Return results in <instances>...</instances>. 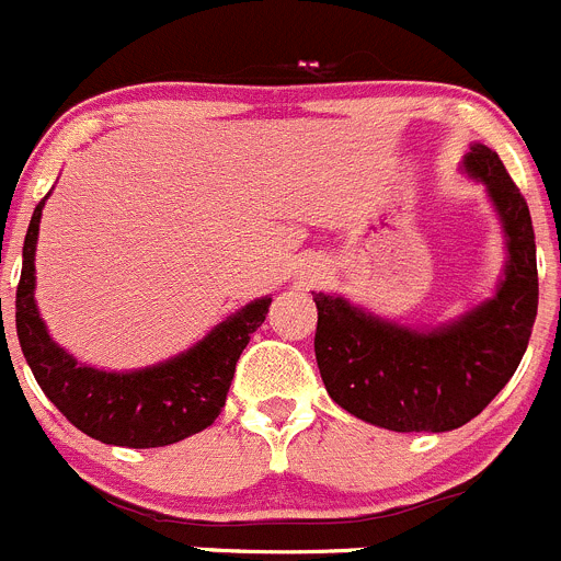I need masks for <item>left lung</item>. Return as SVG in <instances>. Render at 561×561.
I'll return each mask as SVG.
<instances>
[{"mask_svg": "<svg viewBox=\"0 0 561 561\" xmlns=\"http://www.w3.org/2000/svg\"><path fill=\"white\" fill-rule=\"evenodd\" d=\"M466 170L484 181L506 231L510 264L493 300L449 328L419 333L364 313L341 297L317 302L319 375L330 399L393 432H449L477 419L515 375L537 317V253L529 206L488 146Z\"/></svg>", "mask_w": 561, "mask_h": 561, "instance_id": "obj_1", "label": "left lung"}]
</instances>
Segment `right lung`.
Returning a JSON list of instances; mask_svg holds the SVG:
<instances>
[{"label":"right lung","instance_id":"add662e5","mask_svg":"<svg viewBox=\"0 0 561 561\" xmlns=\"http://www.w3.org/2000/svg\"><path fill=\"white\" fill-rule=\"evenodd\" d=\"M46 197L32 211L24 266L15 289V333L37 386L84 435L126 449H157L215 424L250 333L270 311V297L244 306L197 346L168 364L129 375L77 364L46 333L35 308V242ZM2 308V300H0ZM2 317V313H0Z\"/></svg>","mask_w":561,"mask_h":561}]
</instances>
